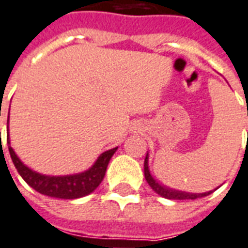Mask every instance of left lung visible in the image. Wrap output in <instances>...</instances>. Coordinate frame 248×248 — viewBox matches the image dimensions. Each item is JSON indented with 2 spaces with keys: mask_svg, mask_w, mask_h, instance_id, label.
I'll return each instance as SVG.
<instances>
[{
  "mask_svg": "<svg viewBox=\"0 0 248 248\" xmlns=\"http://www.w3.org/2000/svg\"><path fill=\"white\" fill-rule=\"evenodd\" d=\"M144 174H145V179L149 183V186L153 188V191H155L158 195H161L162 197H166V199H170V200H195V199H199V197H204L208 196L213 191H209V192L205 193H187V192H182V191H175V189H170V188H166L161 186L158 183L157 180L153 178L150 172H149V167H148V155L145 158L144 162Z\"/></svg>",
  "mask_w": 248,
  "mask_h": 248,
  "instance_id": "obj_1",
  "label": "left lung"
}]
</instances>
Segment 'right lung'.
Here are the masks:
<instances>
[{
  "instance_id": "add662e5",
  "label": "right lung",
  "mask_w": 248,
  "mask_h": 248,
  "mask_svg": "<svg viewBox=\"0 0 248 248\" xmlns=\"http://www.w3.org/2000/svg\"><path fill=\"white\" fill-rule=\"evenodd\" d=\"M7 142H9V139H7ZM116 149L117 148L104 152L90 170L85 171L82 174L69 175V176H46V175L38 174L35 171L30 170L29 167H26L19 161V158L16 157L11 146H9V153H10L11 161L20 176L35 191H38L42 195L59 197V199H78V197L86 196L91 193L99 186L104 178L109 159L113 155V153L116 152Z\"/></svg>"
}]
</instances>
